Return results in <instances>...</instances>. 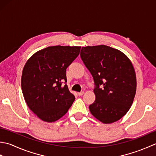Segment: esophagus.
I'll use <instances>...</instances> for the list:
<instances>
[{"mask_svg": "<svg viewBox=\"0 0 156 156\" xmlns=\"http://www.w3.org/2000/svg\"><path fill=\"white\" fill-rule=\"evenodd\" d=\"M84 94V91H82V92H78V94L79 95V96H82V95H83Z\"/></svg>", "mask_w": 156, "mask_h": 156, "instance_id": "1", "label": "esophagus"}]
</instances>
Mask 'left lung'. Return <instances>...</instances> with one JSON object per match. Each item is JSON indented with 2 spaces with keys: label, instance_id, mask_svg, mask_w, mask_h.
Returning <instances> with one entry per match:
<instances>
[{
  "label": "left lung",
  "instance_id": "left-lung-1",
  "mask_svg": "<svg viewBox=\"0 0 156 156\" xmlns=\"http://www.w3.org/2000/svg\"><path fill=\"white\" fill-rule=\"evenodd\" d=\"M80 57L96 86L95 101L89 106L91 114L105 124L119 121L129 111L136 93V74L131 60L105 45L82 47Z\"/></svg>",
  "mask_w": 156,
  "mask_h": 156
}]
</instances>
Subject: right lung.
Instances as JSON below:
<instances>
[{"instance_id":"1","label":"right lung","mask_w":156,"mask_h":156,"mask_svg":"<svg viewBox=\"0 0 156 156\" xmlns=\"http://www.w3.org/2000/svg\"><path fill=\"white\" fill-rule=\"evenodd\" d=\"M80 46H49L32 55L23 68V94L29 108L41 120L58 121L75 100L69 92L66 68L80 54Z\"/></svg>"}]
</instances>
